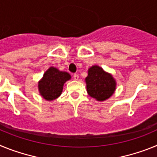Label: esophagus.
<instances>
[{"mask_svg":"<svg viewBox=\"0 0 157 157\" xmlns=\"http://www.w3.org/2000/svg\"><path fill=\"white\" fill-rule=\"evenodd\" d=\"M73 78H74L75 80H78V75L74 74V75H73Z\"/></svg>","mask_w":157,"mask_h":157,"instance_id":"esophagus-1","label":"esophagus"}]
</instances>
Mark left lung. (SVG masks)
Listing matches in <instances>:
<instances>
[{
    "label": "left lung",
    "instance_id": "1",
    "mask_svg": "<svg viewBox=\"0 0 157 157\" xmlns=\"http://www.w3.org/2000/svg\"><path fill=\"white\" fill-rule=\"evenodd\" d=\"M86 82L89 95L99 101L110 98L116 90L113 77L99 66H93L89 69Z\"/></svg>",
    "mask_w": 157,
    "mask_h": 157
}]
</instances>
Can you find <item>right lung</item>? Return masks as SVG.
Masks as SVG:
<instances>
[{"label": "right lung", "mask_w": 157, "mask_h": 157, "mask_svg": "<svg viewBox=\"0 0 157 157\" xmlns=\"http://www.w3.org/2000/svg\"><path fill=\"white\" fill-rule=\"evenodd\" d=\"M70 78L67 72L59 71L55 67L48 68L38 82L40 94L47 101L56 99L61 94L65 82Z\"/></svg>", "instance_id": "right-lung-1"}]
</instances>
